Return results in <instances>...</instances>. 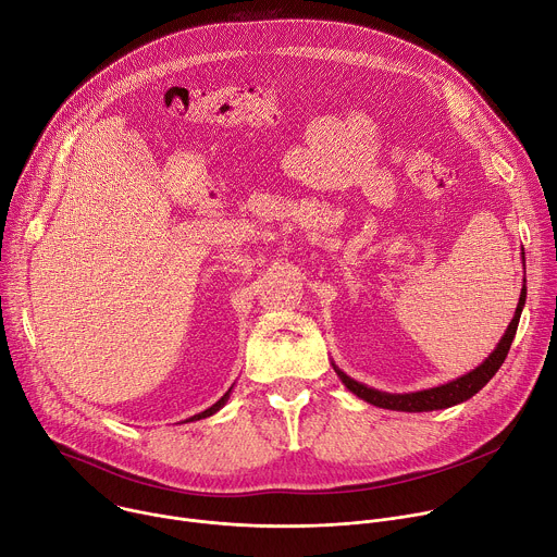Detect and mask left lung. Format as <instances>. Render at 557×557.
Returning <instances> with one entry per match:
<instances>
[{"label":"left lung","mask_w":557,"mask_h":557,"mask_svg":"<svg viewBox=\"0 0 557 557\" xmlns=\"http://www.w3.org/2000/svg\"><path fill=\"white\" fill-rule=\"evenodd\" d=\"M524 301H527V284L522 286V293H520V301H518V309H516V315L509 324V329L504 331L499 344L495 346V350L491 352V356L478 367L473 369L471 373L453 380V382H446L442 386H435V388H426V391H416V393H384V391H377V388H371L362 382H356L352 377H348L344 371H339L335 364V373L339 375V380L344 382V386L356 393L358 397H362L364 401L373 404V407H380V409H388V411H407V413H422V411H437V409H448V407H455V404L460 401H467L469 397H473L482 386H486V382L497 373V369L502 367V362L507 360V352L511 348V342L516 337V331H518V324H520V315H522V309H524Z\"/></svg>","instance_id":"8db88e82"}]
</instances>
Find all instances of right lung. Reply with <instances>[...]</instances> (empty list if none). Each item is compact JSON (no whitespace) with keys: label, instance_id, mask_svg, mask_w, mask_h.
<instances>
[{"label":"right lung","instance_id":"1","mask_svg":"<svg viewBox=\"0 0 557 557\" xmlns=\"http://www.w3.org/2000/svg\"><path fill=\"white\" fill-rule=\"evenodd\" d=\"M233 388V386H231ZM231 388L213 404V407L211 409H207V411H201V413H197V416H193L190 420H201V418H209V416H213V413H218L222 407H224V404H226V399H228V395H231Z\"/></svg>","mask_w":557,"mask_h":557}]
</instances>
